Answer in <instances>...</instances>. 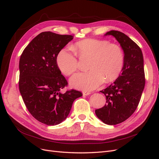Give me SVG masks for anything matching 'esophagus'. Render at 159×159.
Returning a JSON list of instances; mask_svg holds the SVG:
<instances>
[{
	"label": "esophagus",
	"instance_id": "1",
	"mask_svg": "<svg viewBox=\"0 0 159 159\" xmlns=\"http://www.w3.org/2000/svg\"><path fill=\"white\" fill-rule=\"evenodd\" d=\"M91 93L89 92V91H83V95L86 96V95H90Z\"/></svg>",
	"mask_w": 159,
	"mask_h": 159
}]
</instances>
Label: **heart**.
<instances>
[{"mask_svg":"<svg viewBox=\"0 0 159 159\" xmlns=\"http://www.w3.org/2000/svg\"><path fill=\"white\" fill-rule=\"evenodd\" d=\"M81 58L89 59L88 71L78 73L70 78V84L76 89L93 90L104 81L109 83L116 80L123 66V52L121 47L104 40L86 39L72 47ZM71 50L62 49L56 57V64L62 74L70 75L78 68V61Z\"/></svg>","mask_w":159,"mask_h":159,"instance_id":"obj_1","label":"heart"}]
</instances>
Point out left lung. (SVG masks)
<instances>
[{
  "label": "left lung",
  "instance_id": "8db88e82",
  "mask_svg": "<svg viewBox=\"0 0 159 159\" xmlns=\"http://www.w3.org/2000/svg\"><path fill=\"white\" fill-rule=\"evenodd\" d=\"M105 36L115 37L124 52L121 74L101 91L106 97V103L95 111L101 121L113 125L125 121L138 106L145 84L144 60L140 48L124 33L111 30Z\"/></svg>",
  "mask_w": 159,
  "mask_h": 159
}]
</instances>
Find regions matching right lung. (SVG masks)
I'll return each mask as SVG.
<instances>
[{
	"label": "right lung",
	"mask_w": 159,
	"mask_h": 159,
	"mask_svg": "<svg viewBox=\"0 0 159 159\" xmlns=\"http://www.w3.org/2000/svg\"><path fill=\"white\" fill-rule=\"evenodd\" d=\"M74 37L52 32L36 36L24 50L19 61V90L28 111L38 121L56 125L69 115L74 100L82 96L71 89L56 64L59 52Z\"/></svg>",
	"instance_id": "add662e5"
}]
</instances>
